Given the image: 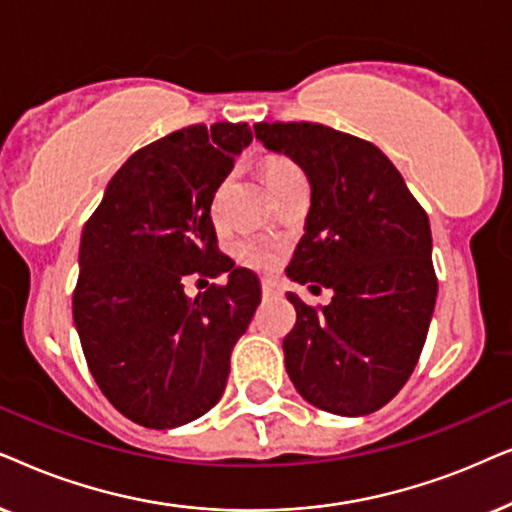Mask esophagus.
I'll return each instance as SVG.
<instances>
[{
	"label": "esophagus",
	"instance_id": "34e87169",
	"mask_svg": "<svg viewBox=\"0 0 512 512\" xmlns=\"http://www.w3.org/2000/svg\"><path fill=\"white\" fill-rule=\"evenodd\" d=\"M281 288H278L276 281H262V295L264 297H276Z\"/></svg>",
	"mask_w": 512,
	"mask_h": 512
}]
</instances>
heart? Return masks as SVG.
Listing matches in <instances>:
<instances>
[{
  "label": "heart",
  "mask_w": 512,
  "mask_h": 512,
  "mask_svg": "<svg viewBox=\"0 0 512 512\" xmlns=\"http://www.w3.org/2000/svg\"><path fill=\"white\" fill-rule=\"evenodd\" d=\"M292 173H299V170L288 159H269L264 163V177H267L269 185H274L276 180ZM236 255L238 260L252 269L269 271L281 262V245L262 241V238H243V241L236 243Z\"/></svg>",
  "instance_id": "1"
}]
</instances>
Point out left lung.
<instances>
[{
  "label": "left lung",
  "instance_id": "obj_1",
  "mask_svg": "<svg viewBox=\"0 0 512 512\" xmlns=\"http://www.w3.org/2000/svg\"><path fill=\"white\" fill-rule=\"evenodd\" d=\"M255 138L311 185L288 276L332 290L320 309L288 292L297 311L283 339L288 377L318 410L377 412L410 379L431 325L438 278L428 215L372 142L309 121H262Z\"/></svg>",
  "mask_w": 512,
  "mask_h": 512
}]
</instances>
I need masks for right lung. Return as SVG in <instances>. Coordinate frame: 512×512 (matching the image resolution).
Instances as JSON below:
<instances>
[{
	"label": "right lung",
	"mask_w": 512,
	"mask_h": 512,
	"mask_svg": "<svg viewBox=\"0 0 512 512\" xmlns=\"http://www.w3.org/2000/svg\"><path fill=\"white\" fill-rule=\"evenodd\" d=\"M248 124L187 126L142 147L109 180L81 231L74 325L105 398L135 424L177 428L222 398L231 349L262 288L217 250L210 206ZM228 274L194 300L187 275Z\"/></svg>",
	"instance_id": "add662e5"
}]
</instances>
